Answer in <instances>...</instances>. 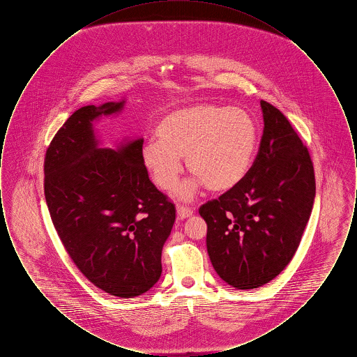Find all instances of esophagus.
I'll list each match as a JSON object with an SVG mask.
<instances>
[{"mask_svg":"<svg viewBox=\"0 0 357 357\" xmlns=\"http://www.w3.org/2000/svg\"><path fill=\"white\" fill-rule=\"evenodd\" d=\"M192 210L191 208H188V207H183V206H178L176 207V214H178V217L181 218V220H186V218H190L191 215H192Z\"/></svg>","mask_w":357,"mask_h":357,"instance_id":"obj_1","label":"esophagus"}]
</instances>
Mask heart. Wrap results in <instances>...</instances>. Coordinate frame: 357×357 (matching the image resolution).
Returning <instances> with one entry per match:
<instances>
[{
    "mask_svg": "<svg viewBox=\"0 0 357 357\" xmlns=\"http://www.w3.org/2000/svg\"><path fill=\"white\" fill-rule=\"evenodd\" d=\"M155 134L140 150L142 163L155 186H175L185 159L192 175L176 188L187 201L204 186L223 192L231 190L250 170L258 144V127L249 111L214 102H198L171 111L159 120Z\"/></svg>",
    "mask_w": 357,
    "mask_h": 357,
    "instance_id": "b5f03b06",
    "label": "heart"
}]
</instances>
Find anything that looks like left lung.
<instances>
[{
	"label": "left lung",
	"instance_id": "1",
	"mask_svg": "<svg viewBox=\"0 0 357 357\" xmlns=\"http://www.w3.org/2000/svg\"><path fill=\"white\" fill-rule=\"evenodd\" d=\"M264 132L246 176L199 214L213 268L233 288L268 284L296 253L316 195L313 165L289 120L261 102Z\"/></svg>",
	"mask_w": 357,
	"mask_h": 357
}]
</instances>
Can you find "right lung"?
Masks as SVG:
<instances>
[{
    "label": "right lung",
    "instance_id": "add662e5",
    "mask_svg": "<svg viewBox=\"0 0 357 357\" xmlns=\"http://www.w3.org/2000/svg\"><path fill=\"white\" fill-rule=\"evenodd\" d=\"M126 102L85 105L69 116L47 150L44 191L79 271L105 293L132 298L160 278L175 206L149 178L142 136L102 147L95 123L119 115Z\"/></svg>",
    "mask_w": 357,
    "mask_h": 357
}]
</instances>
